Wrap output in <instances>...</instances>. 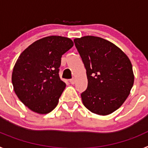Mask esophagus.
Segmentation results:
<instances>
[{
    "mask_svg": "<svg viewBox=\"0 0 148 148\" xmlns=\"http://www.w3.org/2000/svg\"><path fill=\"white\" fill-rule=\"evenodd\" d=\"M70 82L72 84H75V79H74V78H71V79L70 80Z\"/></svg>",
    "mask_w": 148,
    "mask_h": 148,
    "instance_id": "esophagus-1",
    "label": "esophagus"
}]
</instances>
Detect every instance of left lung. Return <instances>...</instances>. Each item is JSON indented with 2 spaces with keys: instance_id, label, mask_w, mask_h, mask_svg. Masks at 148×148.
I'll list each match as a JSON object with an SVG mask.
<instances>
[{
  "instance_id": "8db88e82",
  "label": "left lung",
  "mask_w": 148,
  "mask_h": 148,
  "mask_svg": "<svg viewBox=\"0 0 148 148\" xmlns=\"http://www.w3.org/2000/svg\"><path fill=\"white\" fill-rule=\"evenodd\" d=\"M87 71L88 84L82 94L86 108L99 115H108L119 108L134 82L127 56L113 43L95 36L74 39Z\"/></svg>"
}]
</instances>
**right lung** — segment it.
<instances>
[{
  "mask_svg": "<svg viewBox=\"0 0 148 148\" xmlns=\"http://www.w3.org/2000/svg\"><path fill=\"white\" fill-rule=\"evenodd\" d=\"M73 46L68 38L48 36L32 43L18 57L12 82L18 97L31 110L47 114L57 106L66 87L59 76L61 56Z\"/></svg>",
  "mask_w": 148,
  "mask_h": 148,
  "instance_id": "obj_1",
  "label": "right lung"
}]
</instances>
